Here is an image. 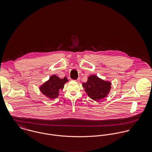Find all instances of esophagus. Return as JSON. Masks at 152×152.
<instances>
[{
  "label": "esophagus",
  "instance_id": "34e87169",
  "mask_svg": "<svg viewBox=\"0 0 152 152\" xmlns=\"http://www.w3.org/2000/svg\"><path fill=\"white\" fill-rule=\"evenodd\" d=\"M80 79L78 78V79H77V80H74V81L77 82V83H78V82H80Z\"/></svg>",
  "mask_w": 152,
  "mask_h": 152
}]
</instances>
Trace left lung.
I'll return each instance as SVG.
<instances>
[{
	"label": "left lung",
	"instance_id": "1",
	"mask_svg": "<svg viewBox=\"0 0 152 152\" xmlns=\"http://www.w3.org/2000/svg\"><path fill=\"white\" fill-rule=\"evenodd\" d=\"M83 87L90 98L98 101L108 95L111 88V83L95 75H92L88 78L87 83H83Z\"/></svg>",
	"mask_w": 152,
	"mask_h": 152
}]
</instances>
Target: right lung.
Instances as JSON below:
<instances>
[{"mask_svg": "<svg viewBox=\"0 0 152 152\" xmlns=\"http://www.w3.org/2000/svg\"><path fill=\"white\" fill-rule=\"evenodd\" d=\"M68 81L65 77L61 79L56 75H51L49 80L39 87L41 92L50 99H54L59 96V91L63 89L64 84Z\"/></svg>", "mask_w": 152, "mask_h": 152, "instance_id": "add662e5", "label": "right lung"}]
</instances>
